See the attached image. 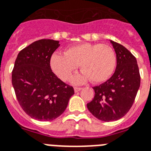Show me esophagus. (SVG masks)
I'll return each mask as SVG.
<instances>
[{
    "instance_id": "1",
    "label": "esophagus",
    "mask_w": 151,
    "mask_h": 151,
    "mask_svg": "<svg viewBox=\"0 0 151 151\" xmlns=\"http://www.w3.org/2000/svg\"><path fill=\"white\" fill-rule=\"evenodd\" d=\"M82 89V88H78V87H75V88H74V91H75V92H78V91H80Z\"/></svg>"
}]
</instances>
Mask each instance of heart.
Listing matches in <instances>:
<instances>
[{"instance_id":"heart-1","label":"heart","mask_w":151,"mask_h":151,"mask_svg":"<svg viewBox=\"0 0 151 151\" xmlns=\"http://www.w3.org/2000/svg\"><path fill=\"white\" fill-rule=\"evenodd\" d=\"M79 65L83 72L73 78L74 84H82L90 79L95 84L102 83L115 70L116 53L109 45L84 42L69 47L64 54L54 53L50 59L51 69L63 81L71 78Z\"/></svg>"}]
</instances>
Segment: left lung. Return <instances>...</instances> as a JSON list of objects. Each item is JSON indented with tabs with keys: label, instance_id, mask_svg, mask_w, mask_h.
Returning a JSON list of instances; mask_svg holds the SVG:
<instances>
[{
	"label": "left lung",
	"instance_id": "8db88e82",
	"mask_svg": "<svg viewBox=\"0 0 151 151\" xmlns=\"http://www.w3.org/2000/svg\"><path fill=\"white\" fill-rule=\"evenodd\" d=\"M116 54L115 73L107 81L93 88L95 97L87 104L93 116L104 122L116 121L132 107L140 85L137 59L127 48L110 40Z\"/></svg>",
	"mask_w": 151,
	"mask_h": 151
}]
</instances>
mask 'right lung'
<instances>
[{
  "label": "right lung",
  "mask_w": 151,
  "mask_h": 151,
  "mask_svg": "<svg viewBox=\"0 0 151 151\" xmlns=\"http://www.w3.org/2000/svg\"><path fill=\"white\" fill-rule=\"evenodd\" d=\"M59 41L40 40L21 50L12 71V85L18 103L31 118L51 121L67 109L73 87L51 70L50 59Z\"/></svg>",
  "instance_id": "right-lung-1"
}]
</instances>
